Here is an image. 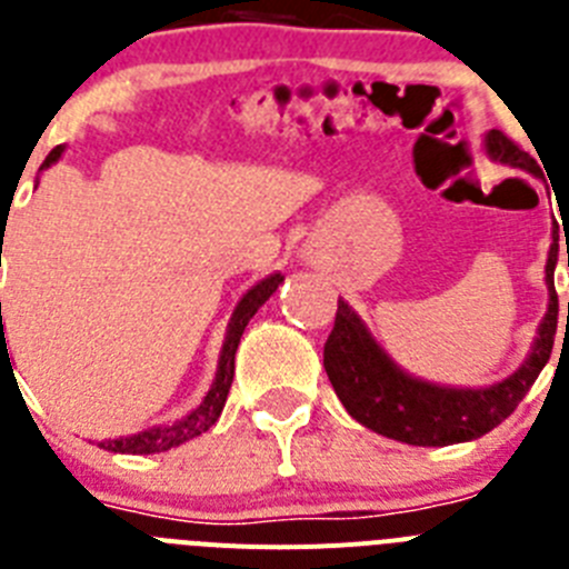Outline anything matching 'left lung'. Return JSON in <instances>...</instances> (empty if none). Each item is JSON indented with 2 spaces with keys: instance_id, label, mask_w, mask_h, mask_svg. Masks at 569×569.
I'll return each mask as SVG.
<instances>
[{
  "instance_id": "8db88e82",
  "label": "left lung",
  "mask_w": 569,
  "mask_h": 569,
  "mask_svg": "<svg viewBox=\"0 0 569 569\" xmlns=\"http://www.w3.org/2000/svg\"><path fill=\"white\" fill-rule=\"evenodd\" d=\"M483 151L496 162L541 177V168L536 166V160L496 128L483 137ZM556 263L558 226L552 223V246L545 266L550 303H547V315L538 326L530 355L510 378L481 389L441 387V383H429V380L409 375L372 338V332L352 306L346 300H338L335 329L323 346V367L346 412L372 432L392 438V441L412 443V447H449V443L476 441L490 429H496L503 418L516 412L523 395L530 392V387L550 360L558 326V295L556 280H552Z\"/></svg>"
}]
</instances>
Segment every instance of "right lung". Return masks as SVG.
Wrapping results in <instances>:
<instances>
[{"label": "right lung", "instance_id": "obj_1", "mask_svg": "<svg viewBox=\"0 0 569 569\" xmlns=\"http://www.w3.org/2000/svg\"><path fill=\"white\" fill-rule=\"evenodd\" d=\"M62 154H66V146L53 148L39 171L51 168ZM280 283H283V274L274 271V274H269V278H263L260 283L251 286L243 298H240V303L234 306L229 326H226V340H223V349H220V360H217L214 383H211V389L200 401V407L191 409L189 415H182L180 421L160 423V427L142 429V432L137 435H122V438H113V441H102L100 447L108 449V452H122V456H154V452H166V449H174L180 447V443L191 441V438H197V435L209 432V429L217 423V418H220V412H223L226 398H229L231 380H234L237 343H240V338H243L246 326H249V320L254 318L257 309H260V306H263L274 291H278ZM2 358H8V343H4V323H2V306H0V360Z\"/></svg>", "mask_w": 569, "mask_h": 569}]
</instances>
